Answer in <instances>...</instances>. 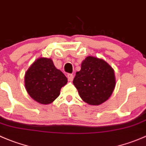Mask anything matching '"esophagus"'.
Segmentation results:
<instances>
[{"mask_svg":"<svg viewBox=\"0 0 146 146\" xmlns=\"http://www.w3.org/2000/svg\"><path fill=\"white\" fill-rule=\"evenodd\" d=\"M67 78H68V80L69 81H73L74 76H73V74H68L67 75Z\"/></svg>","mask_w":146,"mask_h":146,"instance_id":"34e87169","label":"esophagus"}]
</instances>
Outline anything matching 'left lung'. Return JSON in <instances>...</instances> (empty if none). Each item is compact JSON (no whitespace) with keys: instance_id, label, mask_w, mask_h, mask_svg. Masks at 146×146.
<instances>
[{"instance_id":"obj_1","label":"left lung","mask_w":146,"mask_h":146,"mask_svg":"<svg viewBox=\"0 0 146 146\" xmlns=\"http://www.w3.org/2000/svg\"><path fill=\"white\" fill-rule=\"evenodd\" d=\"M73 83L85 102L100 105L108 100L114 90V70L103 59L87 56L82 62L81 70L76 73Z\"/></svg>"}]
</instances>
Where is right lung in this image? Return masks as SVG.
<instances>
[{
	"mask_svg": "<svg viewBox=\"0 0 146 146\" xmlns=\"http://www.w3.org/2000/svg\"><path fill=\"white\" fill-rule=\"evenodd\" d=\"M68 82L65 75L56 68L52 59L40 58L25 74V87L32 99L42 104L53 102L61 88Z\"/></svg>",
	"mask_w": 146,
	"mask_h": 146,
	"instance_id": "add662e5",
	"label": "right lung"
}]
</instances>
